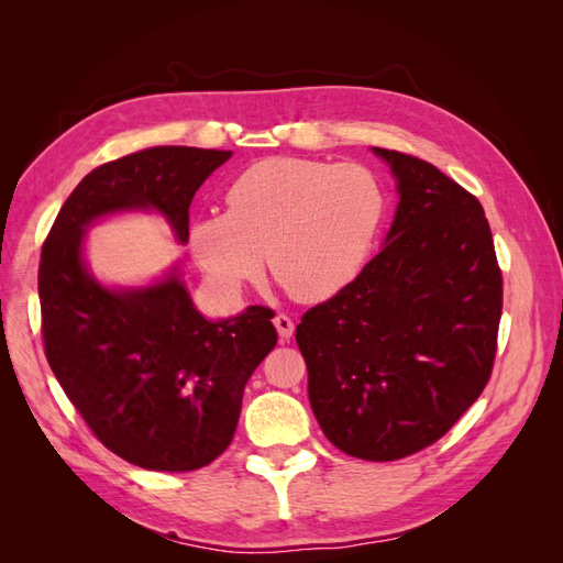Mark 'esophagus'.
Returning a JSON list of instances; mask_svg holds the SVG:
<instances>
[{
  "mask_svg": "<svg viewBox=\"0 0 563 563\" xmlns=\"http://www.w3.org/2000/svg\"><path fill=\"white\" fill-rule=\"evenodd\" d=\"M275 327H277V333H279L282 340H291V335H294V331H296L291 317H286L284 312H279V314L275 317Z\"/></svg>",
  "mask_w": 563,
  "mask_h": 563,
  "instance_id": "obj_1",
  "label": "esophagus"
}]
</instances>
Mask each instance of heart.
<instances>
[{
	"instance_id": "1",
	"label": "heart",
	"mask_w": 563,
	"mask_h": 563,
	"mask_svg": "<svg viewBox=\"0 0 563 563\" xmlns=\"http://www.w3.org/2000/svg\"><path fill=\"white\" fill-rule=\"evenodd\" d=\"M228 213L197 218L190 249L218 286L236 291L272 277L300 302L335 296L360 275L376 242L385 192L362 164L269 157L225 192Z\"/></svg>"
}]
</instances>
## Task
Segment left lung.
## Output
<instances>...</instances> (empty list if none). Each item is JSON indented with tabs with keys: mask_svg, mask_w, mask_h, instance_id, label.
Segmentation results:
<instances>
[{
	"mask_svg": "<svg viewBox=\"0 0 563 563\" xmlns=\"http://www.w3.org/2000/svg\"><path fill=\"white\" fill-rule=\"evenodd\" d=\"M373 152L397 178L395 223L360 277L302 314L296 343L327 439L387 463L434 444L479 399L503 272L479 199L430 162Z\"/></svg>",
	"mask_w": 563,
	"mask_h": 563,
	"instance_id": "left-lung-1",
	"label": "left lung"
}]
</instances>
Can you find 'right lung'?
Here are the masks:
<instances>
[{
	"label": "right lung",
	"mask_w": 563,
	"mask_h": 563,
	"mask_svg": "<svg viewBox=\"0 0 563 563\" xmlns=\"http://www.w3.org/2000/svg\"><path fill=\"white\" fill-rule=\"evenodd\" d=\"M230 150L162 145L93 168L58 211L42 246V338L51 371L96 439L126 463L190 472L223 453L251 373L277 345L269 308L209 321L178 272L145 288L100 286L81 258L96 218L155 209L178 242L190 203Z\"/></svg>",
	"instance_id": "right-lung-1"
}]
</instances>
